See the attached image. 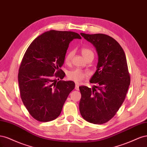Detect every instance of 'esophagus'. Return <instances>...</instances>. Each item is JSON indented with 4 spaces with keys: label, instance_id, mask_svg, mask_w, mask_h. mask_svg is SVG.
Here are the masks:
<instances>
[{
    "label": "esophagus",
    "instance_id": "obj_1",
    "mask_svg": "<svg viewBox=\"0 0 147 147\" xmlns=\"http://www.w3.org/2000/svg\"><path fill=\"white\" fill-rule=\"evenodd\" d=\"M75 89L76 90H79V85H78V84H75Z\"/></svg>",
    "mask_w": 147,
    "mask_h": 147
}]
</instances>
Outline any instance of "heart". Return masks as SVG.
<instances>
[{"label": "heart", "mask_w": 147, "mask_h": 147, "mask_svg": "<svg viewBox=\"0 0 147 147\" xmlns=\"http://www.w3.org/2000/svg\"><path fill=\"white\" fill-rule=\"evenodd\" d=\"M81 53L86 60H87L88 58H91V57L93 59V57H94V53L90 48H82L81 49ZM74 55V50H70L67 53V54L64 57V62L65 64H69L70 63ZM88 75V74L87 72H84V71L82 70L77 69L69 71L67 76L68 79H69L70 80L74 81L76 83H80L82 82L86 77H87Z\"/></svg>", "instance_id": "1"}]
</instances>
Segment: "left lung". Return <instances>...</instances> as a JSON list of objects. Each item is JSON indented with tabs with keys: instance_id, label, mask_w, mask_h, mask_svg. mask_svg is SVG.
<instances>
[{
	"instance_id": "obj_1",
	"label": "left lung",
	"mask_w": 147,
	"mask_h": 147,
	"mask_svg": "<svg viewBox=\"0 0 147 147\" xmlns=\"http://www.w3.org/2000/svg\"><path fill=\"white\" fill-rule=\"evenodd\" d=\"M93 44L98 55L95 74L90 80L92 89L79 87L82 97L79 109L86 121L96 124L109 121L125 99L131 77L123 49L118 42L103 34H80Z\"/></svg>"
}]
</instances>
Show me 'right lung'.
Segmentation results:
<instances>
[{"instance_id":"1","label":"right lung","mask_w":147,"mask_h":147,"mask_svg":"<svg viewBox=\"0 0 147 147\" xmlns=\"http://www.w3.org/2000/svg\"><path fill=\"white\" fill-rule=\"evenodd\" d=\"M75 38L82 37L71 31H47L35 38L24 53L18 76L20 96L29 114L38 121L58 117L75 88L74 82L59 80L65 76L61 67Z\"/></svg>"}]
</instances>
